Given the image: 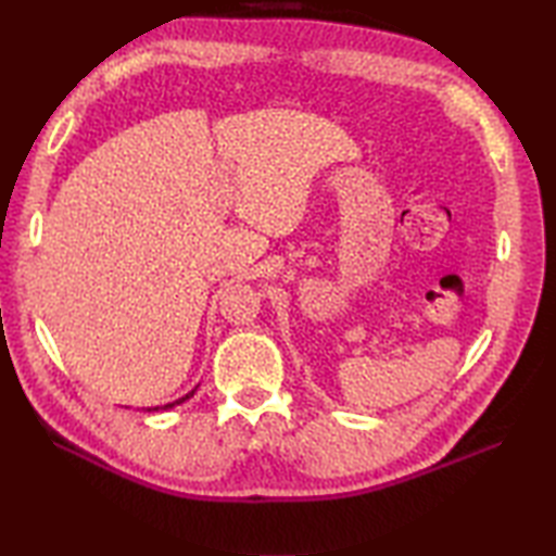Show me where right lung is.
<instances>
[{
  "instance_id": "obj_1",
  "label": "right lung",
  "mask_w": 556,
  "mask_h": 556,
  "mask_svg": "<svg viewBox=\"0 0 556 556\" xmlns=\"http://www.w3.org/2000/svg\"><path fill=\"white\" fill-rule=\"evenodd\" d=\"M193 394H195V389H193V392H188V394H186V396H181V399H179V401H174V404H167V406H164V408H172V406H176V404H181V401H186V399H191V396H193Z\"/></svg>"
}]
</instances>
